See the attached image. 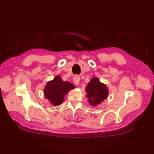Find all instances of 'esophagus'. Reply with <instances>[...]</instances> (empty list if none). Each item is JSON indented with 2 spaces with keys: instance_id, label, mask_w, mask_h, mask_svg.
Instances as JSON below:
<instances>
[{
  "instance_id": "obj_1",
  "label": "esophagus",
  "mask_w": 154,
  "mask_h": 154,
  "mask_svg": "<svg viewBox=\"0 0 154 154\" xmlns=\"http://www.w3.org/2000/svg\"><path fill=\"white\" fill-rule=\"evenodd\" d=\"M73 81H74V83L76 86H78L79 85V81H80V77L79 76H75L73 78Z\"/></svg>"
}]
</instances>
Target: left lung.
<instances>
[{
	"mask_svg": "<svg viewBox=\"0 0 154 154\" xmlns=\"http://www.w3.org/2000/svg\"><path fill=\"white\" fill-rule=\"evenodd\" d=\"M88 102L93 106L102 103L109 96V89L97 77H93L85 88Z\"/></svg>",
	"mask_w": 154,
	"mask_h": 154,
	"instance_id": "obj_1",
	"label": "left lung"
}]
</instances>
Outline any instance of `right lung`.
<instances>
[{
    "label": "right lung",
    "instance_id": "1",
    "mask_svg": "<svg viewBox=\"0 0 154 154\" xmlns=\"http://www.w3.org/2000/svg\"><path fill=\"white\" fill-rule=\"evenodd\" d=\"M75 88L73 84L69 81H63L60 75H56L53 80L48 81L45 85L44 97L52 105L59 106L63 102L64 97L69 91Z\"/></svg>",
    "mask_w": 154,
    "mask_h": 154
}]
</instances>
